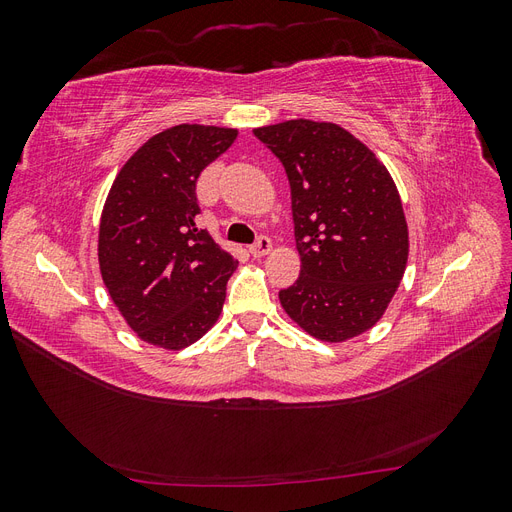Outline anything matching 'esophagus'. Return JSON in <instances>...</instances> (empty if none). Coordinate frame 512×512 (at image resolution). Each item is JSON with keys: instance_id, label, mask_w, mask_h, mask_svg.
<instances>
[{"instance_id": "34e87169", "label": "esophagus", "mask_w": 512, "mask_h": 512, "mask_svg": "<svg viewBox=\"0 0 512 512\" xmlns=\"http://www.w3.org/2000/svg\"><path fill=\"white\" fill-rule=\"evenodd\" d=\"M271 239L269 237H265V235H260L258 239H256V243L250 247V254L254 256V258H262L265 254H269L271 252Z\"/></svg>"}]
</instances>
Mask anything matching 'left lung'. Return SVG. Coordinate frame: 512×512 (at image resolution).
<instances>
[{"mask_svg": "<svg viewBox=\"0 0 512 512\" xmlns=\"http://www.w3.org/2000/svg\"><path fill=\"white\" fill-rule=\"evenodd\" d=\"M254 136L282 162L301 275L280 290L286 314L322 342L382 318L404 277L408 224L386 166L335 123L292 119Z\"/></svg>", "mask_w": 512, "mask_h": 512, "instance_id": "8db88e82", "label": "left lung"}]
</instances>
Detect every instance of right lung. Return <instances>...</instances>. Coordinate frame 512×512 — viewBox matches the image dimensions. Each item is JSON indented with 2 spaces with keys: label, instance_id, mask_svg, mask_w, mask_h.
<instances>
[{
  "label": "right lung",
  "instance_id": "obj_1",
  "mask_svg": "<svg viewBox=\"0 0 512 512\" xmlns=\"http://www.w3.org/2000/svg\"><path fill=\"white\" fill-rule=\"evenodd\" d=\"M237 130L181 123L138 149L108 192L98 260L104 286L147 344L181 350L220 318L237 260L196 226L200 173Z\"/></svg>",
  "mask_w": 512,
  "mask_h": 512
}]
</instances>
